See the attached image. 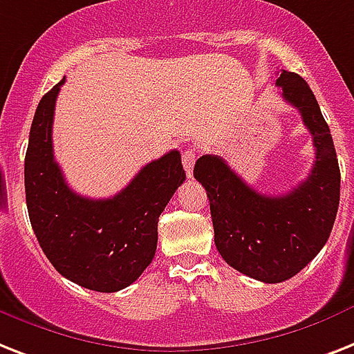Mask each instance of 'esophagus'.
<instances>
[{
    "instance_id": "esophagus-1",
    "label": "esophagus",
    "mask_w": 354,
    "mask_h": 354,
    "mask_svg": "<svg viewBox=\"0 0 354 354\" xmlns=\"http://www.w3.org/2000/svg\"><path fill=\"white\" fill-rule=\"evenodd\" d=\"M182 162L187 171V176L192 178V169H194V162H196V151L194 149H187L182 154Z\"/></svg>"
}]
</instances>
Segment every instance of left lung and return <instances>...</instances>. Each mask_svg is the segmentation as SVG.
Masks as SVG:
<instances>
[{
  "label": "left lung",
  "instance_id": "8db88e82",
  "mask_svg": "<svg viewBox=\"0 0 354 354\" xmlns=\"http://www.w3.org/2000/svg\"><path fill=\"white\" fill-rule=\"evenodd\" d=\"M281 97L298 109L313 134L317 160L309 176L281 196L247 185L222 156L198 158L194 178L205 187L214 243L223 260L266 283L289 280L326 245L340 203V167L331 131L306 80L281 71Z\"/></svg>",
  "mask_w": 354,
  "mask_h": 354
}]
</instances>
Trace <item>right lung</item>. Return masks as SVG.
<instances>
[{
  "label": "right lung",
  "instance_id": "1",
  "mask_svg": "<svg viewBox=\"0 0 354 354\" xmlns=\"http://www.w3.org/2000/svg\"><path fill=\"white\" fill-rule=\"evenodd\" d=\"M62 82L34 114L25 196L34 234L62 277L100 292H116L140 278L154 258L158 218L185 182L182 156L171 151L147 163L125 189L105 200L80 196L54 160L53 120Z\"/></svg>",
  "mask_w": 354,
  "mask_h": 354
}]
</instances>
